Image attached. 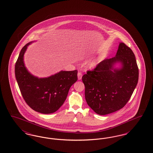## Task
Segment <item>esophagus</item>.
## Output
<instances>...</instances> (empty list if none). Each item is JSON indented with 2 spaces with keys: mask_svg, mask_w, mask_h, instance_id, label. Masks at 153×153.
<instances>
[{
  "mask_svg": "<svg viewBox=\"0 0 153 153\" xmlns=\"http://www.w3.org/2000/svg\"><path fill=\"white\" fill-rule=\"evenodd\" d=\"M77 76H78V79L79 80H81L82 79V74L81 72H79L77 74Z\"/></svg>",
  "mask_w": 153,
  "mask_h": 153,
  "instance_id": "esophagus-1",
  "label": "esophagus"
}]
</instances>
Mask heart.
Segmentation results:
<instances>
[{"mask_svg":"<svg viewBox=\"0 0 153 153\" xmlns=\"http://www.w3.org/2000/svg\"><path fill=\"white\" fill-rule=\"evenodd\" d=\"M82 57H81V58H82ZM100 58H97V59H94L92 61H91L90 62H89V63L88 64V66L89 68H94L96 67V66L97 65L99 64V63L100 62Z\"/></svg>","mask_w":153,"mask_h":153,"instance_id":"b5f03b06","label":"heart"}]
</instances>
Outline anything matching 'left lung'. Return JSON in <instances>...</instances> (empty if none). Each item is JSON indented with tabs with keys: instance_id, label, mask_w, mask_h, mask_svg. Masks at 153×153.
Returning <instances> with one entry per match:
<instances>
[{
	"instance_id": "obj_1",
	"label": "left lung",
	"mask_w": 153,
	"mask_h": 153,
	"mask_svg": "<svg viewBox=\"0 0 153 153\" xmlns=\"http://www.w3.org/2000/svg\"><path fill=\"white\" fill-rule=\"evenodd\" d=\"M117 63H120L121 67L115 68ZM138 77V67L133 51L120 42L115 57L104 59L93 71L83 75L88 105L100 115L122 108L131 98Z\"/></svg>"
}]
</instances>
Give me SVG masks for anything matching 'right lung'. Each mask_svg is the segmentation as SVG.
<instances>
[{"label":"right lung","mask_w":153,"mask_h":153,"mask_svg":"<svg viewBox=\"0 0 153 153\" xmlns=\"http://www.w3.org/2000/svg\"><path fill=\"white\" fill-rule=\"evenodd\" d=\"M24 46L15 66V74L21 94L31 108L49 114L57 111L65 101L71 87L77 80V71H63L45 78L33 76L25 66L23 56L30 44Z\"/></svg>","instance_id":"1"}]
</instances>
